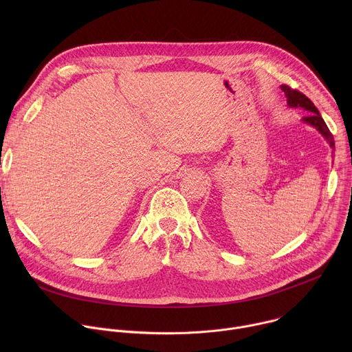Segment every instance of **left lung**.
Segmentation results:
<instances>
[{"mask_svg":"<svg viewBox=\"0 0 352 352\" xmlns=\"http://www.w3.org/2000/svg\"><path fill=\"white\" fill-rule=\"evenodd\" d=\"M281 90L284 91V94L287 97V104L289 107H300V109H304L309 113L308 116H305L302 118V121L312 125L314 128H316L322 133V136L327 140L330 147L334 150L333 135L329 131V128H327L326 122L323 121L322 116L319 114V110L315 107V104L311 102V100L304 93H300L299 90H295V89H291L287 85H281ZM331 155H333V152H331Z\"/></svg>","mask_w":352,"mask_h":352,"instance_id":"8db88e82","label":"left lung"}]
</instances>
